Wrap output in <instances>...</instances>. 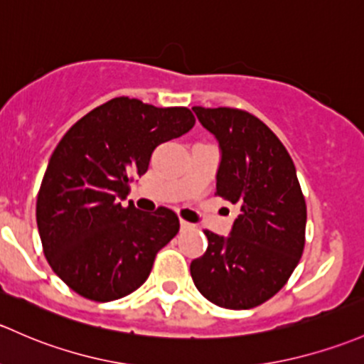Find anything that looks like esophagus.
<instances>
[{
  "instance_id": "obj_1",
  "label": "esophagus",
  "mask_w": 364,
  "mask_h": 364,
  "mask_svg": "<svg viewBox=\"0 0 364 364\" xmlns=\"http://www.w3.org/2000/svg\"><path fill=\"white\" fill-rule=\"evenodd\" d=\"M179 223H181L183 230H186V228H192L193 227V225L190 223V221H186V220H181V221H179Z\"/></svg>"
}]
</instances>
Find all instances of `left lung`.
<instances>
[{
  "mask_svg": "<svg viewBox=\"0 0 364 364\" xmlns=\"http://www.w3.org/2000/svg\"><path fill=\"white\" fill-rule=\"evenodd\" d=\"M193 112L220 141L216 195L239 214L227 239L204 230L208 250L190 272L218 307H258L288 282L304 252L307 205L296 169L279 137L250 112L202 106Z\"/></svg>",
  "mask_w": 364,
  "mask_h": 364,
  "instance_id": "1",
  "label": "left lung"
}]
</instances>
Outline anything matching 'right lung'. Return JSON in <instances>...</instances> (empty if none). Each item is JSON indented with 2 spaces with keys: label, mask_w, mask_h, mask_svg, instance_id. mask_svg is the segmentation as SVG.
<instances>
[{
  "label": "right lung",
  "mask_w": 364,
  "mask_h": 364,
  "mask_svg": "<svg viewBox=\"0 0 364 364\" xmlns=\"http://www.w3.org/2000/svg\"><path fill=\"white\" fill-rule=\"evenodd\" d=\"M193 125L188 108H156L122 95L64 134L38 192L36 223L45 258L68 288L112 301L146 281L179 218L164 205L146 214L120 200L148 171L153 150Z\"/></svg>",
  "instance_id": "add662e5"
}]
</instances>
